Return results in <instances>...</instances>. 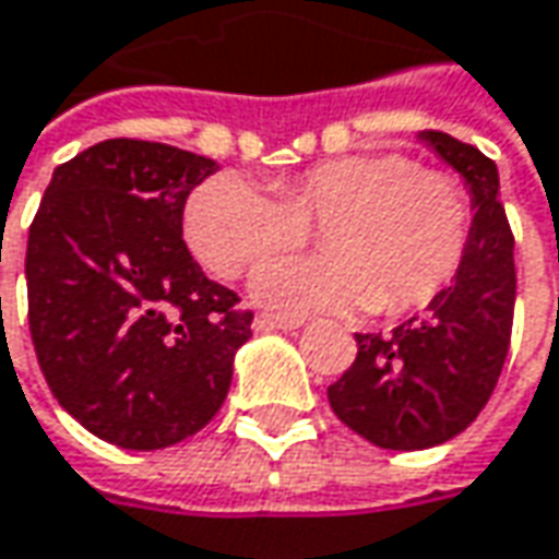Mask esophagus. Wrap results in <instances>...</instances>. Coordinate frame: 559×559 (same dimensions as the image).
I'll return each instance as SVG.
<instances>
[{
  "instance_id": "34e87169",
  "label": "esophagus",
  "mask_w": 559,
  "mask_h": 559,
  "mask_svg": "<svg viewBox=\"0 0 559 559\" xmlns=\"http://www.w3.org/2000/svg\"><path fill=\"white\" fill-rule=\"evenodd\" d=\"M252 329H255V332H290V329H300V319H278V316H255Z\"/></svg>"
}]
</instances>
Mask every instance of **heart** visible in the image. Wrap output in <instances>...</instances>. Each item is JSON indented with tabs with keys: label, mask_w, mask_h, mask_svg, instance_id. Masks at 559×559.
I'll use <instances>...</instances> for the list:
<instances>
[{
	"label": "heart",
	"mask_w": 559,
	"mask_h": 559,
	"mask_svg": "<svg viewBox=\"0 0 559 559\" xmlns=\"http://www.w3.org/2000/svg\"><path fill=\"white\" fill-rule=\"evenodd\" d=\"M319 225V255H290L252 278L259 307L281 316L430 304L462 265L472 205L462 182L402 154H345L275 182L214 174L186 202V243L221 278H237Z\"/></svg>",
	"instance_id": "1"
}]
</instances>
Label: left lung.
Wrapping results in <instances>:
<instances>
[{"mask_svg":"<svg viewBox=\"0 0 559 559\" xmlns=\"http://www.w3.org/2000/svg\"><path fill=\"white\" fill-rule=\"evenodd\" d=\"M472 195V230L452 284L389 335L357 338V360L329 385V405L379 449L414 452L459 437L487 405L512 332L515 262L490 157L445 132H417Z\"/></svg>","mask_w":559,"mask_h":559,"instance_id":"1","label":"left lung"}]
</instances>
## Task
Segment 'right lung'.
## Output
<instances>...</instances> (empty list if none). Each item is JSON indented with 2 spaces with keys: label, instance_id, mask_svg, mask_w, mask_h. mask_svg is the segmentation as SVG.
I'll return each mask as SVG.
<instances>
[{
  "label": "right lung",
  "instance_id": "1",
  "mask_svg": "<svg viewBox=\"0 0 559 559\" xmlns=\"http://www.w3.org/2000/svg\"><path fill=\"white\" fill-rule=\"evenodd\" d=\"M192 151L107 139L52 170L27 237V322L52 395L122 449L199 433L227 399L252 312L182 240Z\"/></svg>",
  "mask_w": 559,
  "mask_h": 559
}]
</instances>
